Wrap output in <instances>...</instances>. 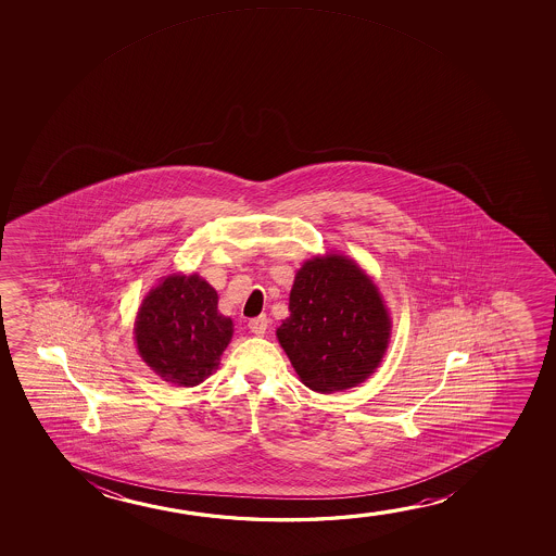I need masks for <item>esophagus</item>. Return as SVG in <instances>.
I'll return each instance as SVG.
<instances>
[{
	"mask_svg": "<svg viewBox=\"0 0 556 556\" xmlns=\"http://www.w3.org/2000/svg\"><path fill=\"white\" fill-rule=\"evenodd\" d=\"M267 325H269V319L266 315H260V317L249 320V328H251L252 334L256 336L266 334Z\"/></svg>",
	"mask_w": 556,
	"mask_h": 556,
	"instance_id": "1",
	"label": "esophagus"
}]
</instances>
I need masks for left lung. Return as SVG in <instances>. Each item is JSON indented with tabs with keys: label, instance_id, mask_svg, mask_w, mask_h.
Segmentation results:
<instances>
[{
	"label": "left lung",
	"instance_id": "8db88e82",
	"mask_svg": "<svg viewBox=\"0 0 556 556\" xmlns=\"http://www.w3.org/2000/svg\"><path fill=\"white\" fill-rule=\"evenodd\" d=\"M289 312L277 338L313 391L355 388L388 350L391 319L380 290L342 254L304 262L290 290Z\"/></svg>",
	"mask_w": 556,
	"mask_h": 556
}]
</instances>
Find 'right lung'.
I'll list each match as a JSON object with an SVG mask.
<instances>
[{
  "instance_id": "add662e5",
  "label": "right lung",
  "mask_w": 556,
  "mask_h": 556,
  "mask_svg": "<svg viewBox=\"0 0 556 556\" xmlns=\"http://www.w3.org/2000/svg\"><path fill=\"white\" fill-rule=\"evenodd\" d=\"M231 336L233 323L218 313L216 290L195 274L161 279L135 320L142 361L180 388L199 386L218 368Z\"/></svg>"
}]
</instances>
